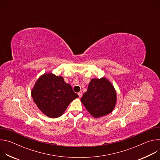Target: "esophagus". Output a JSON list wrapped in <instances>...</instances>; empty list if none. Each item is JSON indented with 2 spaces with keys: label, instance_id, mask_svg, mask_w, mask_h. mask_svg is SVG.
<instances>
[{
  "label": "esophagus",
  "instance_id": "1",
  "mask_svg": "<svg viewBox=\"0 0 160 160\" xmlns=\"http://www.w3.org/2000/svg\"><path fill=\"white\" fill-rule=\"evenodd\" d=\"M78 95L79 98H81V97L82 96V91H80V92H79L78 93Z\"/></svg>",
  "mask_w": 160,
  "mask_h": 160
}]
</instances>
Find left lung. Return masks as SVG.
Listing matches in <instances>:
<instances>
[{"instance_id":"obj_1","label":"left lung","mask_w":160,"mask_h":160,"mask_svg":"<svg viewBox=\"0 0 160 160\" xmlns=\"http://www.w3.org/2000/svg\"><path fill=\"white\" fill-rule=\"evenodd\" d=\"M117 99L115 87L108 79L102 77L90 80L80 101L90 115L98 118L111 112L115 108Z\"/></svg>"}]
</instances>
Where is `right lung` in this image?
Returning <instances> with one entry per match:
<instances>
[{
    "label": "right lung",
    "mask_w": 160,
    "mask_h": 160,
    "mask_svg": "<svg viewBox=\"0 0 160 160\" xmlns=\"http://www.w3.org/2000/svg\"><path fill=\"white\" fill-rule=\"evenodd\" d=\"M31 95L40 111L49 118L61 117L68 105L78 96L62 76L45 73L36 81Z\"/></svg>",
    "instance_id": "1"
}]
</instances>
